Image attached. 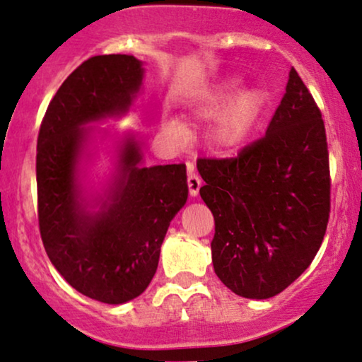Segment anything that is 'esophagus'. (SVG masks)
I'll list each match as a JSON object with an SVG mask.
<instances>
[{
	"mask_svg": "<svg viewBox=\"0 0 362 362\" xmlns=\"http://www.w3.org/2000/svg\"><path fill=\"white\" fill-rule=\"evenodd\" d=\"M187 185H189V192L192 197H197L200 187H202V180L192 173V165H189V177H187Z\"/></svg>",
	"mask_w": 362,
	"mask_h": 362,
	"instance_id": "obj_1",
	"label": "esophagus"
}]
</instances>
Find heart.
I'll use <instances>...</instances> for the list:
<instances>
[{
  "mask_svg": "<svg viewBox=\"0 0 362 362\" xmlns=\"http://www.w3.org/2000/svg\"><path fill=\"white\" fill-rule=\"evenodd\" d=\"M238 93V81L230 79L219 87H216L212 93L204 95L194 107V116L199 119H212L219 116L223 107L233 100L230 107L223 116L217 119L212 132V143L217 150L233 151L243 145V141L250 136L251 129L255 128L256 121L263 111L264 93L256 87H247L241 90L234 100V94ZM163 133L173 145H184L189 138V128L184 121L177 117H170L163 121Z\"/></svg>",
  "mask_w": 362,
  "mask_h": 362,
  "instance_id": "obj_1",
  "label": "heart"
}]
</instances>
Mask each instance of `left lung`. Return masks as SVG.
<instances>
[{"instance_id": "8db88e82", "label": "left lung", "mask_w": 362, "mask_h": 362, "mask_svg": "<svg viewBox=\"0 0 362 362\" xmlns=\"http://www.w3.org/2000/svg\"><path fill=\"white\" fill-rule=\"evenodd\" d=\"M197 170L216 223V275L239 297H275L310 267L330 212L324 119L293 67L267 134Z\"/></svg>"}]
</instances>
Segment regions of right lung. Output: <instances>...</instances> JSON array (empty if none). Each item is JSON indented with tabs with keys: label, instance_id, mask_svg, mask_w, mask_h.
<instances>
[{
	"label": "right lung",
	"instance_id": "1",
	"mask_svg": "<svg viewBox=\"0 0 362 362\" xmlns=\"http://www.w3.org/2000/svg\"><path fill=\"white\" fill-rule=\"evenodd\" d=\"M143 72L133 55L87 59L59 87L37 141L38 226L47 255L72 288L110 305L146 290L168 226L189 195L185 165L139 167L134 134L117 146L116 172L101 195L89 197L81 182L94 133L86 126L128 112Z\"/></svg>",
	"mask_w": 362,
	"mask_h": 362
}]
</instances>
